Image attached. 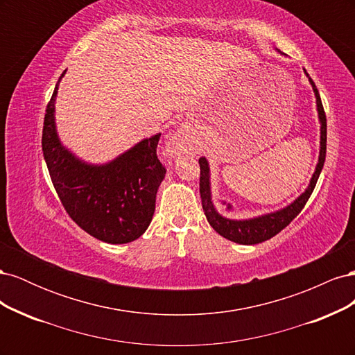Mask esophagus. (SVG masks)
<instances>
[{
	"instance_id": "1",
	"label": "esophagus",
	"mask_w": 355,
	"mask_h": 355,
	"mask_svg": "<svg viewBox=\"0 0 355 355\" xmlns=\"http://www.w3.org/2000/svg\"><path fill=\"white\" fill-rule=\"evenodd\" d=\"M188 149V142H187V135L184 130H178L173 136H171L170 142H168V151L171 154H179V153H185Z\"/></svg>"
}]
</instances>
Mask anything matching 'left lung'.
<instances>
[{
  "instance_id": "left-lung-1",
  "label": "left lung",
  "mask_w": 355,
  "mask_h": 355,
  "mask_svg": "<svg viewBox=\"0 0 355 355\" xmlns=\"http://www.w3.org/2000/svg\"><path fill=\"white\" fill-rule=\"evenodd\" d=\"M277 51L283 55V53L277 49ZM308 81L313 87L315 103H317V112H318V121H320V151H318V163L313 173V178L309 179V184L306 189L300 194L296 200H293L283 209H278L275 211L263 213L259 216H253L249 219H232L228 216L220 214L214 206L211 198V184H210V164L206 157H201L198 159L200 163V196L204 214L210 223V227L216 231L223 239L230 241L239 243V244H257L270 240L274 235H277L283 228L292 222L300 210L304 209L308 198L313 194L318 176L323 170L324 159H326V142H327V124H326V114L323 110V103H321L318 90L315 87L314 81L311 80L308 72L304 69Z\"/></svg>"
}]
</instances>
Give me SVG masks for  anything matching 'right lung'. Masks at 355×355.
Returning a JSON list of instances; mask_svg holds the SVG:
<instances>
[{"label": "right lung", "mask_w": 355, "mask_h": 355, "mask_svg": "<svg viewBox=\"0 0 355 355\" xmlns=\"http://www.w3.org/2000/svg\"><path fill=\"white\" fill-rule=\"evenodd\" d=\"M63 71L47 105L42 154L58 196L69 216L94 239L110 244L137 240L155 211L166 168L157 157L161 133L145 137L108 163L93 164L62 144L56 127V98Z\"/></svg>", "instance_id": "right-lung-1"}]
</instances>
